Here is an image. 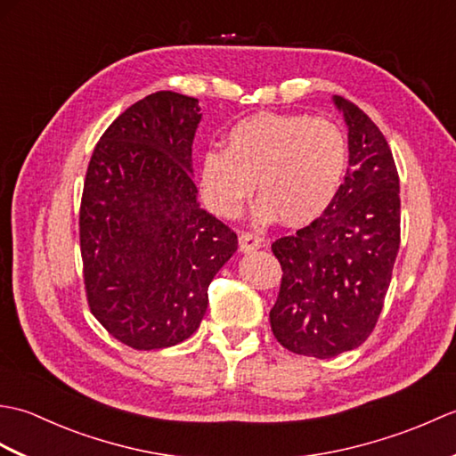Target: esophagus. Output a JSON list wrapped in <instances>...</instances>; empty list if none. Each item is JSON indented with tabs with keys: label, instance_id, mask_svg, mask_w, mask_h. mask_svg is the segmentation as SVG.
<instances>
[{
	"label": "esophagus",
	"instance_id": "1",
	"mask_svg": "<svg viewBox=\"0 0 456 456\" xmlns=\"http://www.w3.org/2000/svg\"><path fill=\"white\" fill-rule=\"evenodd\" d=\"M239 247L243 253H250V250H256L263 247V239H260L256 233H250V231H243L239 235Z\"/></svg>",
	"mask_w": 456,
	"mask_h": 456
}]
</instances>
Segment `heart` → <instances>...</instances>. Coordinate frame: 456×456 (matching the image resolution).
<instances>
[{
    "instance_id": "heart-1",
    "label": "heart",
    "mask_w": 456,
    "mask_h": 456,
    "mask_svg": "<svg viewBox=\"0 0 456 456\" xmlns=\"http://www.w3.org/2000/svg\"><path fill=\"white\" fill-rule=\"evenodd\" d=\"M348 164L345 131L305 113H256L225 134V151L203 152V198L221 217H233L256 190L258 216L288 225L319 219L343 186Z\"/></svg>"
}]
</instances>
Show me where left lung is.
Masks as SVG:
<instances>
[{
	"instance_id": "1",
	"label": "left lung",
	"mask_w": 456,
	"mask_h": 456,
	"mask_svg": "<svg viewBox=\"0 0 456 456\" xmlns=\"http://www.w3.org/2000/svg\"><path fill=\"white\" fill-rule=\"evenodd\" d=\"M348 127V168L322 217L280 237L282 282L270 327L296 354L331 358L374 331L400 250V176L390 144L368 115L335 98Z\"/></svg>"
}]
</instances>
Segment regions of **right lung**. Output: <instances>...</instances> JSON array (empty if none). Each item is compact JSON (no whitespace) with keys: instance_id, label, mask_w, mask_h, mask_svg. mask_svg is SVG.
<instances>
[{"instance_id":"obj_1","label":"right lung","mask_w":456,"mask_h":456,"mask_svg":"<svg viewBox=\"0 0 456 456\" xmlns=\"http://www.w3.org/2000/svg\"><path fill=\"white\" fill-rule=\"evenodd\" d=\"M200 102L157 92L133 103L95 144L80 201L90 312L134 351L178 345L208 309V288L237 235L201 209L191 178Z\"/></svg>"}]
</instances>
